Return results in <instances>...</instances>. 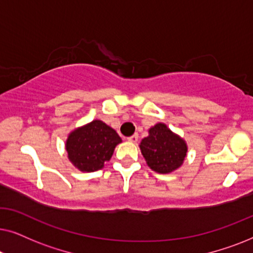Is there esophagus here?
<instances>
[{"instance_id": "34e87169", "label": "esophagus", "mask_w": 253, "mask_h": 253, "mask_svg": "<svg viewBox=\"0 0 253 253\" xmlns=\"http://www.w3.org/2000/svg\"><path fill=\"white\" fill-rule=\"evenodd\" d=\"M127 140L131 141V143H136V141L138 140V134L134 133V134H132V136L127 137Z\"/></svg>"}]
</instances>
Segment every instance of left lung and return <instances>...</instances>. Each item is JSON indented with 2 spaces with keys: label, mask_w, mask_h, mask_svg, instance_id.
<instances>
[{
  "label": "left lung",
  "mask_w": 253,
  "mask_h": 253,
  "mask_svg": "<svg viewBox=\"0 0 253 253\" xmlns=\"http://www.w3.org/2000/svg\"><path fill=\"white\" fill-rule=\"evenodd\" d=\"M139 147L148 167L160 174H168L181 167L188 152L185 141L164 123L152 126Z\"/></svg>",
  "instance_id": "1"
}]
</instances>
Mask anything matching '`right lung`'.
Returning <instances> with one entry per match:
<instances>
[{
    "mask_svg": "<svg viewBox=\"0 0 253 253\" xmlns=\"http://www.w3.org/2000/svg\"><path fill=\"white\" fill-rule=\"evenodd\" d=\"M122 139L113 127L100 120L77 127L69 134L65 148L71 164L81 171L92 172L103 168Z\"/></svg>",
    "mask_w": 253,
    "mask_h": 253,
    "instance_id": "obj_1",
    "label": "right lung"
}]
</instances>
